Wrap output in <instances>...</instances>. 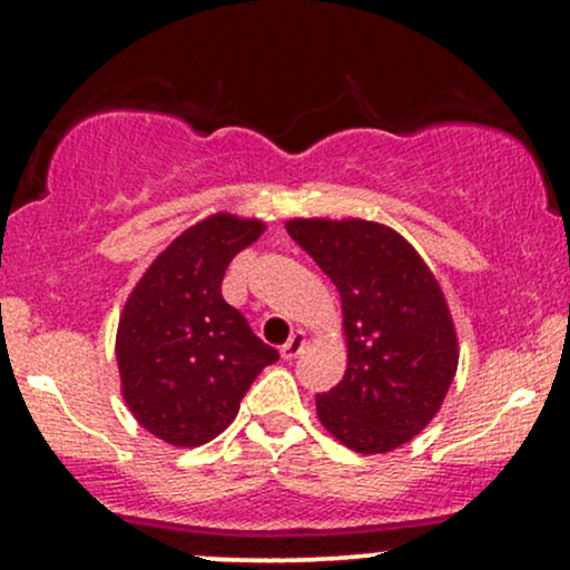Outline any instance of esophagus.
I'll use <instances>...</instances> for the list:
<instances>
[{"mask_svg": "<svg viewBox=\"0 0 570 570\" xmlns=\"http://www.w3.org/2000/svg\"><path fill=\"white\" fill-rule=\"evenodd\" d=\"M305 343H307L305 332H303V330H297L289 340H286L284 345H281V356H284V358H294V356H297L299 351L305 348Z\"/></svg>", "mask_w": 570, "mask_h": 570, "instance_id": "34e87169", "label": "esophagus"}]
</instances>
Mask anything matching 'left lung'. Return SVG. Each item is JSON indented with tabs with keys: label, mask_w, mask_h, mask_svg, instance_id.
Instances as JSON below:
<instances>
[{
	"label": "left lung",
	"mask_w": 570,
	"mask_h": 570,
	"mask_svg": "<svg viewBox=\"0 0 570 570\" xmlns=\"http://www.w3.org/2000/svg\"><path fill=\"white\" fill-rule=\"evenodd\" d=\"M286 230L340 292L348 367L316 396L322 426L375 455L429 426L458 370V332L431 267L404 235L370 219H289Z\"/></svg>",
	"instance_id": "left-lung-1"
}]
</instances>
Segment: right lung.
<instances>
[{
	"label": "right lung",
	"instance_id": "right-lung-1",
	"mask_svg": "<svg viewBox=\"0 0 570 570\" xmlns=\"http://www.w3.org/2000/svg\"><path fill=\"white\" fill-rule=\"evenodd\" d=\"M265 222L208 214L176 235L128 294L117 324L120 394L141 429L174 448L212 442L254 377L278 358L222 297V278Z\"/></svg>",
	"mask_w": 570,
	"mask_h": 570
}]
</instances>
